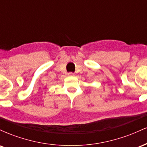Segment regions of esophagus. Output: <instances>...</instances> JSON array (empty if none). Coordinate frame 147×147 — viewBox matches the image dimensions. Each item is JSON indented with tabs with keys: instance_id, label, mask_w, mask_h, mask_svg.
Returning a JSON list of instances; mask_svg holds the SVG:
<instances>
[{
	"instance_id": "34e87169",
	"label": "esophagus",
	"mask_w": 147,
	"mask_h": 147,
	"mask_svg": "<svg viewBox=\"0 0 147 147\" xmlns=\"http://www.w3.org/2000/svg\"><path fill=\"white\" fill-rule=\"evenodd\" d=\"M68 75L69 76H72H72H75V74L72 73V72H70V73H68Z\"/></svg>"
}]
</instances>
